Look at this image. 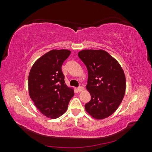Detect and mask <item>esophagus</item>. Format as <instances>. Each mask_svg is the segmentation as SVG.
I'll list each match as a JSON object with an SVG mask.
<instances>
[{"mask_svg":"<svg viewBox=\"0 0 152 152\" xmlns=\"http://www.w3.org/2000/svg\"><path fill=\"white\" fill-rule=\"evenodd\" d=\"M77 90H78V91H79V92H80V91H82V90H84V87H83V86H79V87L77 88Z\"/></svg>","mask_w":152,"mask_h":152,"instance_id":"34e87169","label":"esophagus"}]
</instances>
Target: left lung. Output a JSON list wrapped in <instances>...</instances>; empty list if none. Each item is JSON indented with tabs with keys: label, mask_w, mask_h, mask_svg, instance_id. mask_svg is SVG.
I'll list each match as a JSON object with an SVG mask.
<instances>
[{
	"label": "left lung",
	"mask_w": 152,
	"mask_h": 152,
	"mask_svg": "<svg viewBox=\"0 0 152 152\" xmlns=\"http://www.w3.org/2000/svg\"><path fill=\"white\" fill-rule=\"evenodd\" d=\"M78 56L88 72L86 88L91 99L87 112L96 119L111 115L121 103L126 91V77L118 61L103 50H82Z\"/></svg>",
	"instance_id": "1"
}]
</instances>
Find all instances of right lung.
Segmentation results:
<instances>
[{
    "label": "right lung",
    "mask_w": 152,
    "mask_h": 152,
    "mask_svg": "<svg viewBox=\"0 0 152 152\" xmlns=\"http://www.w3.org/2000/svg\"><path fill=\"white\" fill-rule=\"evenodd\" d=\"M66 49L50 50L35 61L28 76L31 99L44 115L56 118L65 113L74 95L65 82L63 62L70 56Z\"/></svg>",
    "instance_id": "add662e5"
}]
</instances>
